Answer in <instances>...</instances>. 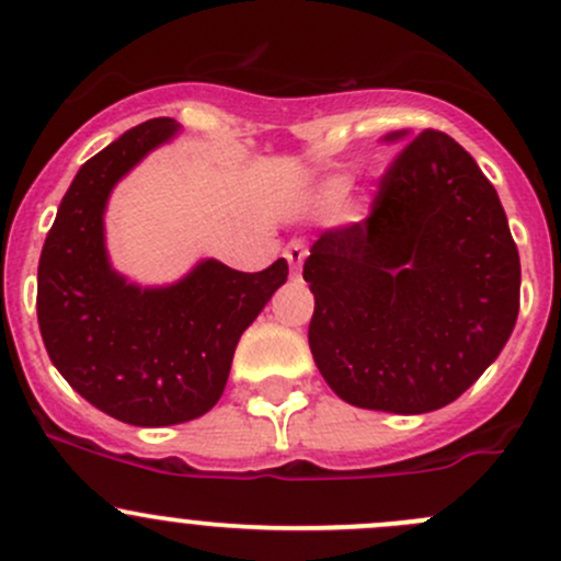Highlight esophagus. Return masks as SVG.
I'll use <instances>...</instances> for the list:
<instances>
[{
    "instance_id": "obj_1",
    "label": "esophagus",
    "mask_w": 561,
    "mask_h": 561,
    "mask_svg": "<svg viewBox=\"0 0 561 561\" xmlns=\"http://www.w3.org/2000/svg\"><path fill=\"white\" fill-rule=\"evenodd\" d=\"M285 260L287 263H290V268L293 271H298L301 268V263H304V257H307V247H304V241H290V244L285 247Z\"/></svg>"
}]
</instances>
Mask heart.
<instances>
[{
	"label": "heart",
	"mask_w": 561,
	"mask_h": 561,
	"mask_svg": "<svg viewBox=\"0 0 561 561\" xmlns=\"http://www.w3.org/2000/svg\"><path fill=\"white\" fill-rule=\"evenodd\" d=\"M344 186H347V181H344V179H333V181H328V184H325V195H331V197L342 195Z\"/></svg>",
	"instance_id": "obj_1"
}]
</instances>
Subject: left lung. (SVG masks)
<instances>
[{"label":"left lung","mask_w":561,"mask_h":561,"mask_svg":"<svg viewBox=\"0 0 561 561\" xmlns=\"http://www.w3.org/2000/svg\"><path fill=\"white\" fill-rule=\"evenodd\" d=\"M407 144L364 222L312 244L309 347L339 399L423 415L463 393L502 353L518 317L522 263L500 195L450 135Z\"/></svg>","instance_id":"left-lung-1"}]
</instances>
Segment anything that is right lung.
<instances>
[{
  "mask_svg": "<svg viewBox=\"0 0 561 561\" xmlns=\"http://www.w3.org/2000/svg\"><path fill=\"white\" fill-rule=\"evenodd\" d=\"M175 133L173 118H151L83 162L37 265V322L50 364L89 404L129 426L206 415L222 396L241 333L287 282L285 257L257 274L206 257L162 287H140L113 268L107 197Z\"/></svg>",
  "mask_w": 561,
  "mask_h": 561,
  "instance_id": "add662e5",
  "label": "right lung"
}]
</instances>
